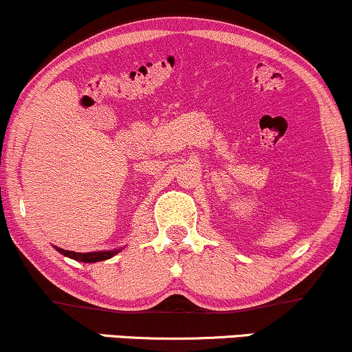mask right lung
<instances>
[{"instance_id": "right-lung-1", "label": "right lung", "mask_w": 352, "mask_h": 352, "mask_svg": "<svg viewBox=\"0 0 352 352\" xmlns=\"http://www.w3.org/2000/svg\"><path fill=\"white\" fill-rule=\"evenodd\" d=\"M59 254L65 255V257L72 258V260H77V262H84V263H95V262H102V260H109L113 257V255H117L120 250L122 249H113V250H98V252H70V250H64V249H59V247H54Z\"/></svg>"}]
</instances>
